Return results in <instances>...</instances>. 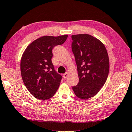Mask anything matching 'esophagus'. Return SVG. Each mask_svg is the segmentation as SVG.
Returning a JSON list of instances; mask_svg holds the SVG:
<instances>
[{
    "instance_id": "esophagus-1",
    "label": "esophagus",
    "mask_w": 132,
    "mask_h": 132,
    "mask_svg": "<svg viewBox=\"0 0 132 132\" xmlns=\"http://www.w3.org/2000/svg\"><path fill=\"white\" fill-rule=\"evenodd\" d=\"M68 75H69V73H68V72H66L65 73H64V74H63V78L66 79V78H67V77H68Z\"/></svg>"
}]
</instances>
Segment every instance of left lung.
Instances as JSON below:
<instances>
[{"label": "left lung", "instance_id": "obj_1", "mask_svg": "<svg viewBox=\"0 0 132 132\" xmlns=\"http://www.w3.org/2000/svg\"><path fill=\"white\" fill-rule=\"evenodd\" d=\"M72 50L79 78L72 87L75 95L82 100L94 96L104 86L109 72V59L104 44L92 36L72 35Z\"/></svg>", "mask_w": 132, "mask_h": 132}]
</instances>
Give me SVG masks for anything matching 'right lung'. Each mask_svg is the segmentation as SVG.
Instances as JSON below:
<instances>
[{"label":"right lung","mask_w":132,"mask_h":132,"mask_svg":"<svg viewBox=\"0 0 132 132\" xmlns=\"http://www.w3.org/2000/svg\"><path fill=\"white\" fill-rule=\"evenodd\" d=\"M68 36H42L29 44L23 53L20 61L23 81L38 100L50 99L59 88L62 77L54 70L52 51L55 46L64 43Z\"/></svg>","instance_id":"add662e5"}]
</instances>
